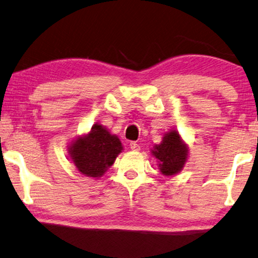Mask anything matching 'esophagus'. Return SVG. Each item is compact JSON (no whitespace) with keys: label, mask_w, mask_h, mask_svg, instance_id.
<instances>
[{"label":"esophagus","mask_w":258,"mask_h":258,"mask_svg":"<svg viewBox=\"0 0 258 258\" xmlns=\"http://www.w3.org/2000/svg\"><path fill=\"white\" fill-rule=\"evenodd\" d=\"M130 148L132 150L138 151V150H140V146H139L136 141H132V142H130Z\"/></svg>","instance_id":"esophagus-1"}]
</instances>
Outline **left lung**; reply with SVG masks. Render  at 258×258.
Returning a JSON list of instances; mask_svg holds the SVG:
<instances>
[{"instance_id":"8db88e82","label":"left lung","mask_w":258,"mask_h":258,"mask_svg":"<svg viewBox=\"0 0 258 258\" xmlns=\"http://www.w3.org/2000/svg\"><path fill=\"white\" fill-rule=\"evenodd\" d=\"M153 155L159 161L161 172L165 175H173L185 164L187 148L181 142L179 134L172 131L165 134L161 145L155 146Z\"/></svg>"}]
</instances>
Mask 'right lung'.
Here are the masks:
<instances>
[{"mask_svg":"<svg viewBox=\"0 0 258 258\" xmlns=\"http://www.w3.org/2000/svg\"><path fill=\"white\" fill-rule=\"evenodd\" d=\"M122 149L116 136L110 134L102 125L93 126L91 133L70 147V155L77 169L88 177H101Z\"/></svg>","mask_w":258,"mask_h":258,"instance_id":"1","label":"right lung"}]
</instances>
